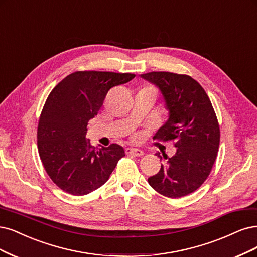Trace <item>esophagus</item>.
Returning a JSON list of instances; mask_svg holds the SVG:
<instances>
[{
	"label": "esophagus",
	"instance_id": "1",
	"mask_svg": "<svg viewBox=\"0 0 257 257\" xmlns=\"http://www.w3.org/2000/svg\"><path fill=\"white\" fill-rule=\"evenodd\" d=\"M125 153L127 155H135V156H143L144 152L139 149H133V148H127L125 150Z\"/></svg>",
	"mask_w": 257,
	"mask_h": 257
}]
</instances>
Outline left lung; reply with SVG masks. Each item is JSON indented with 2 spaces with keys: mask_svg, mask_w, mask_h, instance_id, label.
Listing matches in <instances>:
<instances>
[{
  "mask_svg": "<svg viewBox=\"0 0 257 257\" xmlns=\"http://www.w3.org/2000/svg\"><path fill=\"white\" fill-rule=\"evenodd\" d=\"M140 76L159 88L169 111L153 139L173 140L176 148L172 157L164 156L167 164L148 182L165 197H185L205 182L216 161L220 143L216 112L203 87L189 75L149 72Z\"/></svg>",
  "mask_w": 257,
  "mask_h": 257,
  "instance_id": "obj_1",
  "label": "left lung"
}]
</instances>
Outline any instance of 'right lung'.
Returning <instances> with one entry per match:
<instances>
[{
    "label": "right lung",
    "instance_id": "right-lung-1",
    "mask_svg": "<svg viewBox=\"0 0 257 257\" xmlns=\"http://www.w3.org/2000/svg\"><path fill=\"white\" fill-rule=\"evenodd\" d=\"M135 77L132 73L76 71L53 89L42 108L37 130L44 170L56 186L85 196L109 179L124 149L112 144L95 150L86 139L88 121L98 114L110 88Z\"/></svg>",
    "mask_w": 257,
    "mask_h": 257
}]
</instances>
